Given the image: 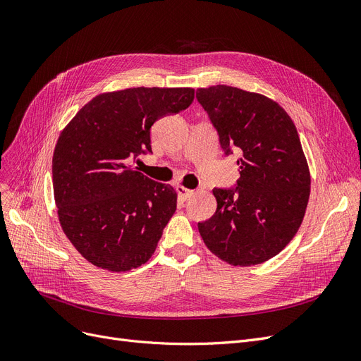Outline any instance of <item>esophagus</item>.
<instances>
[{
	"label": "esophagus",
	"mask_w": 361,
	"mask_h": 361,
	"mask_svg": "<svg viewBox=\"0 0 361 361\" xmlns=\"http://www.w3.org/2000/svg\"><path fill=\"white\" fill-rule=\"evenodd\" d=\"M176 192L180 200H188L194 194L192 190H188V188H185V186H176Z\"/></svg>",
	"instance_id": "esophagus-1"
}]
</instances>
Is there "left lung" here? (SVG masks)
Returning <instances> with one entry per match:
<instances>
[{"label": "left lung", "mask_w": 361, "mask_h": 361, "mask_svg": "<svg viewBox=\"0 0 361 361\" xmlns=\"http://www.w3.org/2000/svg\"><path fill=\"white\" fill-rule=\"evenodd\" d=\"M226 156L238 154L235 188H214L216 213L198 231L219 259L254 266L294 238L310 197V171L288 113L273 99L228 85L198 88Z\"/></svg>", "instance_id": "8db88e82"}]
</instances>
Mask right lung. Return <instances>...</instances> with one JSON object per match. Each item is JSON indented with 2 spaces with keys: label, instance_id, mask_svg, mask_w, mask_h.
Wrapping results in <instances>:
<instances>
[{
  "label": "right lung",
  "instance_id": "add662e5",
  "mask_svg": "<svg viewBox=\"0 0 361 361\" xmlns=\"http://www.w3.org/2000/svg\"><path fill=\"white\" fill-rule=\"evenodd\" d=\"M192 88H129L99 94L59 136L53 188L68 241L97 267L147 263L176 212V191L129 166L151 151V126L191 106Z\"/></svg>",
  "mask_w": 361,
  "mask_h": 361
}]
</instances>
